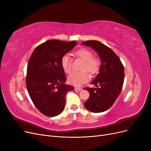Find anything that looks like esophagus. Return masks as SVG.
<instances>
[{"instance_id": "1", "label": "esophagus", "mask_w": 151, "mask_h": 151, "mask_svg": "<svg viewBox=\"0 0 151 151\" xmlns=\"http://www.w3.org/2000/svg\"><path fill=\"white\" fill-rule=\"evenodd\" d=\"M75 90L80 91H81V90H83V88H79V87H75Z\"/></svg>"}]
</instances>
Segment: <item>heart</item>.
I'll return each mask as SVG.
<instances>
[{
    "label": "heart",
    "instance_id": "obj_1",
    "mask_svg": "<svg viewBox=\"0 0 151 151\" xmlns=\"http://www.w3.org/2000/svg\"><path fill=\"white\" fill-rule=\"evenodd\" d=\"M75 55L81 58L84 62L81 70L83 71L74 72L68 77V81L70 84L74 86H81L87 83L89 79L88 71L91 75L98 74L101 67V61L99 58L93 57V53L87 48H81L75 52ZM71 57L65 55L61 59V65L63 70L67 74H70L72 71Z\"/></svg>",
    "mask_w": 151,
    "mask_h": 151
}]
</instances>
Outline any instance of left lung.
<instances>
[{
    "label": "left lung",
    "instance_id": "8db88e82",
    "mask_svg": "<svg viewBox=\"0 0 151 151\" xmlns=\"http://www.w3.org/2000/svg\"><path fill=\"white\" fill-rule=\"evenodd\" d=\"M82 44L94 50L101 61L99 72L91 83L96 88H84L89 93L84 106L91 112H103L112 106L121 93L125 77L124 67L116 54L99 41H86Z\"/></svg>",
    "mask_w": 151,
    "mask_h": 151
}]
</instances>
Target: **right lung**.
I'll use <instances>...</instances> for the list:
<instances>
[{"mask_svg": "<svg viewBox=\"0 0 151 151\" xmlns=\"http://www.w3.org/2000/svg\"><path fill=\"white\" fill-rule=\"evenodd\" d=\"M76 45V41L48 40L36 47L29 58L27 89L36 108L47 116H55L63 111L66 93L74 89L65 84L67 79L61 59Z\"/></svg>", "mask_w": 151, "mask_h": 151, "instance_id": "1", "label": "right lung"}]
</instances>
